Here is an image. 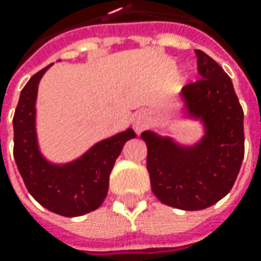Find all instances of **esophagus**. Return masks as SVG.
<instances>
[{"mask_svg": "<svg viewBox=\"0 0 261 261\" xmlns=\"http://www.w3.org/2000/svg\"><path fill=\"white\" fill-rule=\"evenodd\" d=\"M146 123H148V115H146L145 112L136 113L135 117H134V127H135L136 130H138V132L142 130L146 126Z\"/></svg>", "mask_w": 261, "mask_h": 261, "instance_id": "34e87169", "label": "esophagus"}]
</instances>
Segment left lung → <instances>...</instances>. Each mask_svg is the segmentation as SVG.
<instances>
[{
	"label": "left lung",
	"instance_id": "obj_1",
	"mask_svg": "<svg viewBox=\"0 0 261 261\" xmlns=\"http://www.w3.org/2000/svg\"><path fill=\"white\" fill-rule=\"evenodd\" d=\"M200 80L183 87L192 117L202 119L206 134L199 144L181 146L171 138L146 130V168L160 202L183 211L209 207L229 193L244 158V112L231 78L202 50Z\"/></svg>",
	"mask_w": 261,
	"mask_h": 261
}]
</instances>
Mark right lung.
<instances>
[{"instance_id":"obj_1","label":"right lung","mask_w":261,"mask_h":261,"mask_svg":"<svg viewBox=\"0 0 261 261\" xmlns=\"http://www.w3.org/2000/svg\"><path fill=\"white\" fill-rule=\"evenodd\" d=\"M49 66L32 76L21 90L13 119L14 160L29 193L40 205L58 215L80 216L103 203L116 158L135 134L127 129L105 139L69 164L47 163L37 146L35 105L39 81Z\"/></svg>"}]
</instances>
